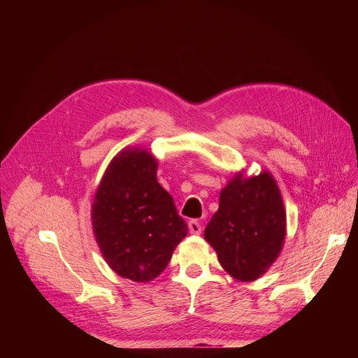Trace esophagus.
<instances>
[{"instance_id": "1", "label": "esophagus", "mask_w": 358, "mask_h": 358, "mask_svg": "<svg viewBox=\"0 0 358 358\" xmlns=\"http://www.w3.org/2000/svg\"><path fill=\"white\" fill-rule=\"evenodd\" d=\"M187 226H189V231H191V234H195V235L201 234V224L199 220H191Z\"/></svg>"}]
</instances>
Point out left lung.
Masks as SVG:
<instances>
[{"instance_id": "obj_1", "label": "left lung", "mask_w": 358, "mask_h": 358, "mask_svg": "<svg viewBox=\"0 0 358 358\" xmlns=\"http://www.w3.org/2000/svg\"><path fill=\"white\" fill-rule=\"evenodd\" d=\"M286 237V210L280 189L264 171L237 173L220 194L218 210L204 229L223 269L240 281H254L269 269Z\"/></svg>"}]
</instances>
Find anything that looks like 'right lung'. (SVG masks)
Returning <instances> with one entry per match:
<instances>
[{"label":"right lung","instance_id":"add662e5","mask_svg":"<svg viewBox=\"0 0 358 358\" xmlns=\"http://www.w3.org/2000/svg\"><path fill=\"white\" fill-rule=\"evenodd\" d=\"M149 150L126 148L106 169L92 204V226L106 263L120 277L154 280L186 237L187 224L157 180Z\"/></svg>","mask_w":358,"mask_h":358}]
</instances>
